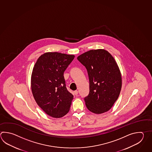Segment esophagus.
Masks as SVG:
<instances>
[{
    "instance_id": "34e87169",
    "label": "esophagus",
    "mask_w": 152,
    "mask_h": 152,
    "mask_svg": "<svg viewBox=\"0 0 152 152\" xmlns=\"http://www.w3.org/2000/svg\"><path fill=\"white\" fill-rule=\"evenodd\" d=\"M74 94L76 96H77L78 95V91L77 90H76V91H74Z\"/></svg>"
}]
</instances>
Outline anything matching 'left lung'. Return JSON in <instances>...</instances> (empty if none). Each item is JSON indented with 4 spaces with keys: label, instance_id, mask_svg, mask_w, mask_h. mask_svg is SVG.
Masks as SVG:
<instances>
[{
    "label": "left lung",
    "instance_id": "1",
    "mask_svg": "<svg viewBox=\"0 0 152 152\" xmlns=\"http://www.w3.org/2000/svg\"><path fill=\"white\" fill-rule=\"evenodd\" d=\"M85 66L89 79V94L84 98L88 109L96 114L112 108L122 88L121 73L114 58L108 51L90 50L77 57Z\"/></svg>",
    "mask_w": 152,
    "mask_h": 152
}]
</instances>
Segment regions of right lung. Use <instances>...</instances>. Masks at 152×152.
<instances>
[{
	"label": "right lung",
	"instance_id": "obj_1",
	"mask_svg": "<svg viewBox=\"0 0 152 152\" xmlns=\"http://www.w3.org/2000/svg\"><path fill=\"white\" fill-rule=\"evenodd\" d=\"M74 57L57 52L44 53L32 70V95L40 108L53 118H62L70 110L74 96L66 88L63 74Z\"/></svg>",
	"mask_w": 152,
	"mask_h": 152
}]
</instances>
